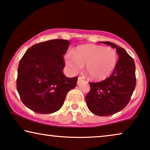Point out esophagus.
<instances>
[{"label": "esophagus", "mask_w": 150, "mask_h": 150, "mask_svg": "<svg viewBox=\"0 0 150 150\" xmlns=\"http://www.w3.org/2000/svg\"><path fill=\"white\" fill-rule=\"evenodd\" d=\"M83 81V79H82L81 77H78V79H77V84H79L81 82Z\"/></svg>", "instance_id": "1"}]
</instances>
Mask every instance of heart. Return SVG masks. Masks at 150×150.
Listing matches in <instances>:
<instances>
[{
    "label": "heart",
    "mask_w": 150,
    "mask_h": 150,
    "mask_svg": "<svg viewBox=\"0 0 150 150\" xmlns=\"http://www.w3.org/2000/svg\"><path fill=\"white\" fill-rule=\"evenodd\" d=\"M117 56L111 47L96 45L78 47L73 54L65 56V64L71 74L75 75L86 64V71L92 79L103 80L110 75L116 67Z\"/></svg>",
    "instance_id": "b5f03b06"
}]
</instances>
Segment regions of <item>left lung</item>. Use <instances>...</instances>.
Returning a JSON list of instances; mask_svg holds the SVG:
<instances>
[{"instance_id": "obj_1", "label": "left lung", "mask_w": 150, "mask_h": 150, "mask_svg": "<svg viewBox=\"0 0 150 150\" xmlns=\"http://www.w3.org/2000/svg\"><path fill=\"white\" fill-rule=\"evenodd\" d=\"M116 49L119 60L112 74L104 81L90 83L86 96L89 110L99 116H107L122 110L129 103L136 86L134 60L121 47L108 41L100 42Z\"/></svg>"}]
</instances>
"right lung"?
<instances>
[{
	"instance_id": "1",
	"label": "right lung",
	"mask_w": 150,
	"mask_h": 150,
	"mask_svg": "<svg viewBox=\"0 0 150 150\" xmlns=\"http://www.w3.org/2000/svg\"><path fill=\"white\" fill-rule=\"evenodd\" d=\"M70 42L53 39L36 44L19 63L17 90L28 109L41 114L52 113L63 105L67 94L75 88L77 77L63 73V56Z\"/></svg>"
}]
</instances>
